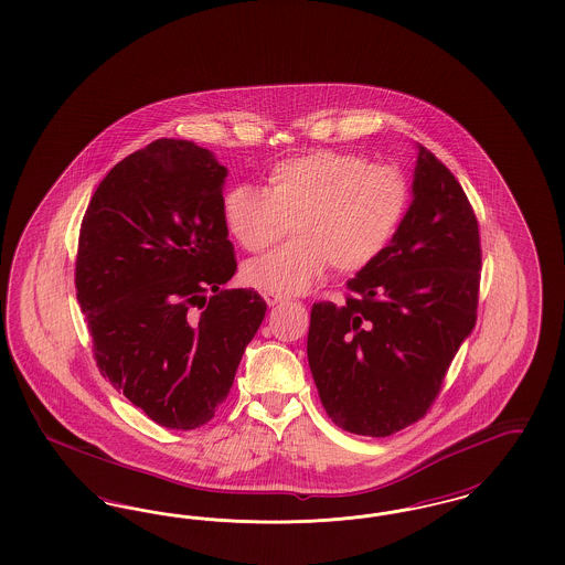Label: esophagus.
<instances>
[{
	"mask_svg": "<svg viewBox=\"0 0 565 565\" xmlns=\"http://www.w3.org/2000/svg\"><path fill=\"white\" fill-rule=\"evenodd\" d=\"M263 298L267 300V305H269V307H275V305L286 302V298H284V296H279V294L265 292L263 294Z\"/></svg>",
	"mask_w": 565,
	"mask_h": 565,
	"instance_id": "esophagus-1",
	"label": "esophagus"
}]
</instances>
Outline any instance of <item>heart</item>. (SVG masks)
Listing matches in <instances>:
<instances>
[{
  "label": "heart",
  "mask_w": 565,
  "mask_h": 565,
  "mask_svg": "<svg viewBox=\"0 0 565 565\" xmlns=\"http://www.w3.org/2000/svg\"><path fill=\"white\" fill-rule=\"evenodd\" d=\"M406 177L365 158L337 151L275 163L267 189L237 184L223 198L228 233L248 252H263L292 228L294 239L249 260L242 277L260 292L309 290L332 265L362 271L372 265L406 216Z\"/></svg>",
  "instance_id": "b5f03b06"
}]
</instances>
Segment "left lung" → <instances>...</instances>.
I'll return each mask as SVG.
<instances>
[{
    "mask_svg": "<svg viewBox=\"0 0 565 565\" xmlns=\"http://www.w3.org/2000/svg\"><path fill=\"white\" fill-rule=\"evenodd\" d=\"M481 271L473 207L418 145L412 203L383 254L347 281V302H316L307 358L340 429L386 437L427 414L477 319Z\"/></svg>",
    "mask_w": 565,
    "mask_h": 565,
    "instance_id": "left-lung-1",
    "label": "left lung"
}]
</instances>
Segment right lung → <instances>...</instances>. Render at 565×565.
<instances>
[{"mask_svg":"<svg viewBox=\"0 0 565 565\" xmlns=\"http://www.w3.org/2000/svg\"><path fill=\"white\" fill-rule=\"evenodd\" d=\"M225 179L212 151L159 138L111 168L82 221L75 288L98 370L166 429L214 416L267 311L221 288L237 271Z\"/></svg>","mask_w":565,"mask_h":565,"instance_id":"add662e5","label":"right lung"}]
</instances>
